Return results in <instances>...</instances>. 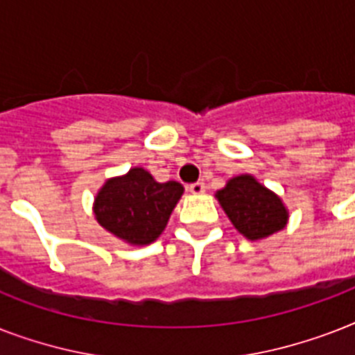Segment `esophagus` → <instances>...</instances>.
Here are the masks:
<instances>
[{"mask_svg": "<svg viewBox=\"0 0 355 355\" xmlns=\"http://www.w3.org/2000/svg\"><path fill=\"white\" fill-rule=\"evenodd\" d=\"M189 191L195 195H200V193H205L206 191V184L205 182H193V184H189Z\"/></svg>", "mask_w": 355, "mask_h": 355, "instance_id": "34e87169", "label": "esophagus"}]
</instances>
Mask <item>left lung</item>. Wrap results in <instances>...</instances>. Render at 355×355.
Here are the masks:
<instances>
[{"label": "left lung", "mask_w": 355, "mask_h": 355, "mask_svg": "<svg viewBox=\"0 0 355 355\" xmlns=\"http://www.w3.org/2000/svg\"><path fill=\"white\" fill-rule=\"evenodd\" d=\"M216 197L237 232L250 241L272 236L289 219L280 197L261 186L252 175L230 178Z\"/></svg>", "instance_id": "8db88e82"}]
</instances>
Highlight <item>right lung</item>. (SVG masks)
I'll return each instance as SVG.
<instances>
[{"label":"right lung","mask_w":355,"mask_h":355,"mask_svg":"<svg viewBox=\"0 0 355 355\" xmlns=\"http://www.w3.org/2000/svg\"><path fill=\"white\" fill-rule=\"evenodd\" d=\"M182 193V184L156 182L144 167H132L127 175L103 184L94 214L105 230L128 245L144 247L164 232Z\"/></svg>","instance_id":"obj_1"}]
</instances>
